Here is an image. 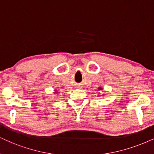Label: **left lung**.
Here are the masks:
<instances>
[{
    "instance_id": "1",
    "label": "left lung",
    "mask_w": 154,
    "mask_h": 154,
    "mask_svg": "<svg viewBox=\"0 0 154 154\" xmlns=\"http://www.w3.org/2000/svg\"><path fill=\"white\" fill-rule=\"evenodd\" d=\"M102 89H103V88H102V87H99V88H98V90H99V91L102 90ZM102 95H103V94H102Z\"/></svg>"
}]
</instances>
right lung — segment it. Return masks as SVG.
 Masks as SVG:
<instances>
[{
	"label": "right lung",
	"mask_w": 154,
	"mask_h": 154,
	"mask_svg": "<svg viewBox=\"0 0 154 154\" xmlns=\"http://www.w3.org/2000/svg\"><path fill=\"white\" fill-rule=\"evenodd\" d=\"M57 90H54V93H55V94H56V93H57Z\"/></svg>",
	"instance_id": "1"
}]
</instances>
